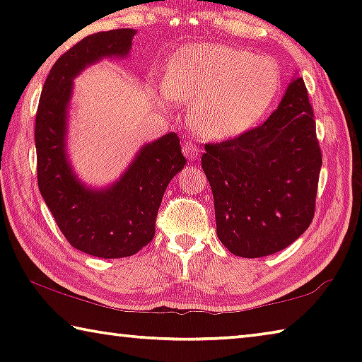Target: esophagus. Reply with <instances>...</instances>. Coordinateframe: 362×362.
<instances>
[{"mask_svg":"<svg viewBox=\"0 0 362 362\" xmlns=\"http://www.w3.org/2000/svg\"><path fill=\"white\" fill-rule=\"evenodd\" d=\"M182 151H183V155L187 156L188 161H194V159L199 156V150L196 148V145L192 142H183Z\"/></svg>","mask_w":362,"mask_h":362,"instance_id":"obj_1","label":"esophagus"}]
</instances>
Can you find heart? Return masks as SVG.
Here are the masks:
<instances>
[{
  "label": "heart",
  "mask_w": 362,
  "mask_h": 362,
  "mask_svg": "<svg viewBox=\"0 0 362 362\" xmlns=\"http://www.w3.org/2000/svg\"><path fill=\"white\" fill-rule=\"evenodd\" d=\"M281 71L274 60L247 49L199 45L180 51L164 93L191 103L189 122L204 139L228 140L255 127L276 100Z\"/></svg>",
  "instance_id": "1"
}]
</instances>
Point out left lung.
Here are the masks:
<instances>
[{
  "label": "left lung",
  "instance_id": "8db88e82",
  "mask_svg": "<svg viewBox=\"0 0 362 362\" xmlns=\"http://www.w3.org/2000/svg\"><path fill=\"white\" fill-rule=\"evenodd\" d=\"M204 148L217 236L231 254L272 255L303 235L315 216L322 158L302 78L292 79L263 124Z\"/></svg>",
  "mask_w": 362,
  "mask_h": 362
}]
</instances>
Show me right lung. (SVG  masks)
Masks as SVG:
<instances>
[{
  "instance_id": "obj_1",
  "label": "right lung",
  "mask_w": 362,
  "mask_h": 362,
  "mask_svg": "<svg viewBox=\"0 0 362 362\" xmlns=\"http://www.w3.org/2000/svg\"><path fill=\"white\" fill-rule=\"evenodd\" d=\"M137 32L118 28L83 38L49 71L35 121L36 173L42 199L73 247L100 259L137 254L155 236L169 182L185 166L180 139L169 132L144 145L118 180L90 188L73 173L66 155L73 79L105 57L124 59Z\"/></svg>"
}]
</instances>
